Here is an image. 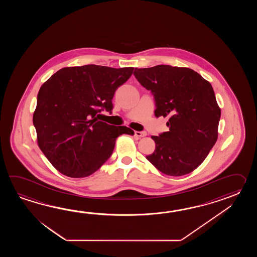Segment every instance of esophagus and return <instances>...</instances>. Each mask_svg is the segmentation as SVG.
I'll use <instances>...</instances> for the list:
<instances>
[{"label": "esophagus", "instance_id": "1", "mask_svg": "<svg viewBox=\"0 0 257 257\" xmlns=\"http://www.w3.org/2000/svg\"><path fill=\"white\" fill-rule=\"evenodd\" d=\"M147 135L146 132H143V131H135V136L138 138H143Z\"/></svg>", "mask_w": 257, "mask_h": 257}]
</instances>
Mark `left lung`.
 I'll return each instance as SVG.
<instances>
[{
  "label": "left lung",
  "mask_w": 257,
  "mask_h": 257,
  "mask_svg": "<svg viewBox=\"0 0 257 257\" xmlns=\"http://www.w3.org/2000/svg\"><path fill=\"white\" fill-rule=\"evenodd\" d=\"M153 93L155 115L168 116L169 131L153 136L149 162L165 175L181 176L197 169L218 139L220 108L211 84L188 68L157 65L134 71Z\"/></svg>",
  "instance_id": "1"
}]
</instances>
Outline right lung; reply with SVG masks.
Listing matches in <instances>:
<instances>
[{
    "label": "right lung",
    "mask_w": 257,
    "mask_h": 257,
    "mask_svg": "<svg viewBox=\"0 0 257 257\" xmlns=\"http://www.w3.org/2000/svg\"><path fill=\"white\" fill-rule=\"evenodd\" d=\"M133 70L93 64L67 67L44 82L34 126L39 147L61 174L73 178L92 175L109 159L117 137L134 135L127 126L100 121L98 114L112 110L115 90Z\"/></svg>",
    "instance_id": "right-lung-1"
}]
</instances>
